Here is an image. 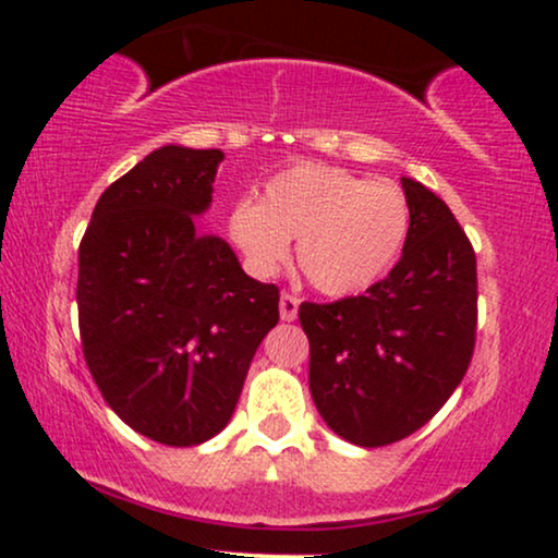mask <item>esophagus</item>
<instances>
[{
	"label": "esophagus",
	"instance_id": "esophagus-1",
	"mask_svg": "<svg viewBox=\"0 0 558 558\" xmlns=\"http://www.w3.org/2000/svg\"><path fill=\"white\" fill-rule=\"evenodd\" d=\"M296 315H299V299L293 296V293H283V296H280V319H283V323H293Z\"/></svg>",
	"mask_w": 558,
	"mask_h": 558
}]
</instances>
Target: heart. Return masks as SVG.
<instances>
[{
  "label": "heart",
  "mask_w": 558,
  "mask_h": 558,
  "mask_svg": "<svg viewBox=\"0 0 558 558\" xmlns=\"http://www.w3.org/2000/svg\"><path fill=\"white\" fill-rule=\"evenodd\" d=\"M412 228L401 189L330 168L293 165L267 181L262 202H239L230 241L257 278H272L291 254L304 278L328 296H349L383 278Z\"/></svg>",
  "instance_id": "obj_1"
}]
</instances>
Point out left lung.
<instances>
[{
  "label": "left lung",
  "instance_id": "obj_1",
  "mask_svg": "<svg viewBox=\"0 0 558 558\" xmlns=\"http://www.w3.org/2000/svg\"><path fill=\"white\" fill-rule=\"evenodd\" d=\"M401 189L412 228L388 278L362 296L299 306L317 412L332 433L364 448L427 425L475 351V248L444 198L409 178Z\"/></svg>",
  "mask_w": 558,
  "mask_h": 558
}]
</instances>
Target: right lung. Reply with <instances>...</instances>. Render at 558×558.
<instances>
[{"label":"right lung","instance_id":"right-lung-1","mask_svg":"<svg viewBox=\"0 0 558 558\" xmlns=\"http://www.w3.org/2000/svg\"><path fill=\"white\" fill-rule=\"evenodd\" d=\"M220 149L162 146L96 202L78 246L83 360L128 427L198 446L233 417L280 291L198 233Z\"/></svg>","mask_w":558,"mask_h":558}]
</instances>
